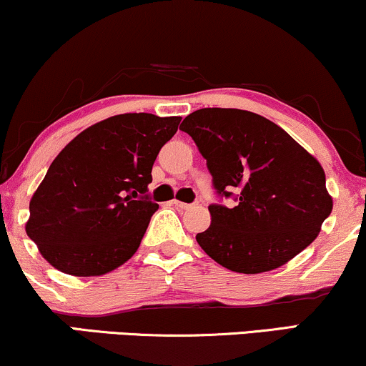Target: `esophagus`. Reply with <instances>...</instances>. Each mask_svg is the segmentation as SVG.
Returning a JSON list of instances; mask_svg holds the SVG:
<instances>
[{"label":"esophagus","instance_id":"34e87169","mask_svg":"<svg viewBox=\"0 0 366 366\" xmlns=\"http://www.w3.org/2000/svg\"><path fill=\"white\" fill-rule=\"evenodd\" d=\"M172 204H174L175 208H179V209H191V208H194V206H196V204H189V202H182V201H177V199L172 201Z\"/></svg>","mask_w":366,"mask_h":366}]
</instances>
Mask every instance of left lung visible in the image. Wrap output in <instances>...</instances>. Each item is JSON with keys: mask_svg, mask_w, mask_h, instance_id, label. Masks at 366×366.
<instances>
[{"mask_svg": "<svg viewBox=\"0 0 366 366\" xmlns=\"http://www.w3.org/2000/svg\"><path fill=\"white\" fill-rule=\"evenodd\" d=\"M180 129L194 139L218 194L211 225L196 240L227 269L257 274L292 261L319 235L332 211L322 165L278 124L240 109H199Z\"/></svg>", "mask_w": 366, "mask_h": 366, "instance_id": "left-lung-1", "label": "left lung"}]
</instances>
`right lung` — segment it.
Segmentation results:
<instances>
[{"instance_id": "1", "label": "right lung", "mask_w": 366, "mask_h": 366, "mask_svg": "<svg viewBox=\"0 0 366 366\" xmlns=\"http://www.w3.org/2000/svg\"><path fill=\"white\" fill-rule=\"evenodd\" d=\"M180 117L119 114L86 127L54 158L30 199L25 232L52 267L102 276L138 250L158 209L148 184Z\"/></svg>"}]
</instances>
